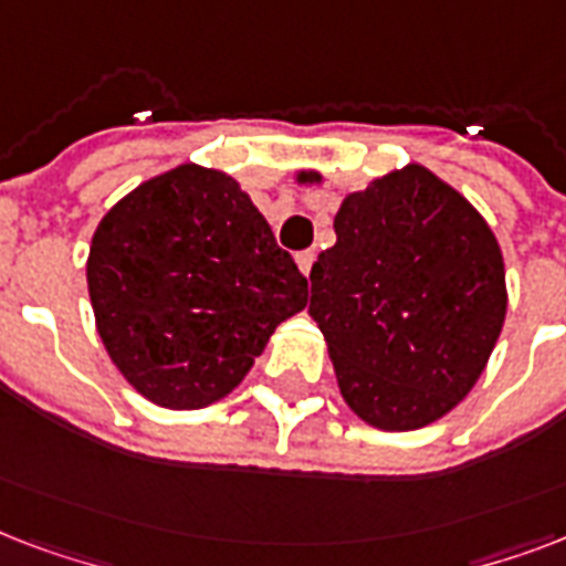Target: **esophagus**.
Returning a JSON list of instances; mask_svg holds the SVG:
<instances>
[{"label": "esophagus", "instance_id": "1", "mask_svg": "<svg viewBox=\"0 0 566 566\" xmlns=\"http://www.w3.org/2000/svg\"><path fill=\"white\" fill-rule=\"evenodd\" d=\"M297 262V269L304 271V274H310V269H313V262H315V251H301L295 256Z\"/></svg>", "mask_w": 566, "mask_h": 566}]
</instances>
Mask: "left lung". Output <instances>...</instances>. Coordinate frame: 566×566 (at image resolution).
Returning <instances> with one entry per match:
<instances>
[{
	"label": "left lung",
	"mask_w": 566,
	"mask_h": 566,
	"mask_svg": "<svg viewBox=\"0 0 566 566\" xmlns=\"http://www.w3.org/2000/svg\"><path fill=\"white\" fill-rule=\"evenodd\" d=\"M310 315L363 422L416 431L467 398L505 324V262L479 209L422 165L343 200Z\"/></svg>",
	"instance_id": "1"
}]
</instances>
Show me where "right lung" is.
I'll return each instance as SVG.
<instances>
[{
	"label": "right lung",
	"mask_w": 566,
	"mask_h": 566,
	"mask_svg": "<svg viewBox=\"0 0 566 566\" xmlns=\"http://www.w3.org/2000/svg\"><path fill=\"white\" fill-rule=\"evenodd\" d=\"M96 333L153 405L197 410L233 392L306 277L233 177L200 165L153 177L115 203L87 253Z\"/></svg>",
	"instance_id": "1"
}]
</instances>
